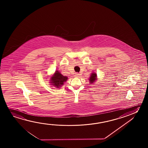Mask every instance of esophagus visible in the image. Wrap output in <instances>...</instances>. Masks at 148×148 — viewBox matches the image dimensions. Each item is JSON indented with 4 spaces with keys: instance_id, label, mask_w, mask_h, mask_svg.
Masks as SVG:
<instances>
[{
    "instance_id": "obj_1",
    "label": "esophagus",
    "mask_w": 148,
    "mask_h": 148,
    "mask_svg": "<svg viewBox=\"0 0 148 148\" xmlns=\"http://www.w3.org/2000/svg\"><path fill=\"white\" fill-rule=\"evenodd\" d=\"M75 77H79V76H80V74H79V73H76L75 74Z\"/></svg>"
}]
</instances>
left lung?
<instances>
[{"mask_svg": "<svg viewBox=\"0 0 148 148\" xmlns=\"http://www.w3.org/2000/svg\"><path fill=\"white\" fill-rule=\"evenodd\" d=\"M97 74L95 72H92L91 74V75L90 76L89 78V81L90 84H93L95 81L97 80Z\"/></svg>", "mask_w": 148, "mask_h": 148, "instance_id": "obj_1", "label": "left lung"}]
</instances>
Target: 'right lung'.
<instances>
[{"label": "right lung", "mask_w": 148, "mask_h": 148, "mask_svg": "<svg viewBox=\"0 0 148 148\" xmlns=\"http://www.w3.org/2000/svg\"><path fill=\"white\" fill-rule=\"evenodd\" d=\"M68 77L63 76L58 71H56L53 75H51L49 79L50 85L53 86L54 87H61L64 82L68 80Z\"/></svg>", "instance_id": "right-lung-1"}]
</instances>
